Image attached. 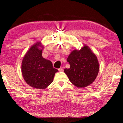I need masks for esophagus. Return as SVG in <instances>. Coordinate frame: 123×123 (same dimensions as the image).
I'll use <instances>...</instances> for the list:
<instances>
[{"mask_svg": "<svg viewBox=\"0 0 123 123\" xmlns=\"http://www.w3.org/2000/svg\"><path fill=\"white\" fill-rule=\"evenodd\" d=\"M58 70H59V71H60V72H62L63 71H64V68H63L62 67L61 68H60L59 69H58Z\"/></svg>", "mask_w": 123, "mask_h": 123, "instance_id": "1", "label": "esophagus"}]
</instances>
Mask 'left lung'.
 <instances>
[{
	"label": "left lung",
	"instance_id": "1",
	"mask_svg": "<svg viewBox=\"0 0 123 123\" xmlns=\"http://www.w3.org/2000/svg\"><path fill=\"white\" fill-rule=\"evenodd\" d=\"M67 61L70 67L64 69L69 80L77 88H85L96 79L99 70L98 58L88 46L80 50H74Z\"/></svg>",
	"mask_w": 123,
	"mask_h": 123
}]
</instances>
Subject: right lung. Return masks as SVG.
Returning <instances> with one entry per match:
<instances>
[{
  "label": "right lung",
  "mask_w": 123,
  "mask_h": 123,
  "mask_svg": "<svg viewBox=\"0 0 123 123\" xmlns=\"http://www.w3.org/2000/svg\"><path fill=\"white\" fill-rule=\"evenodd\" d=\"M43 46L40 42L32 46L27 52L21 63V73L24 79L30 86L44 89L53 82L58 70L52 63L42 56Z\"/></svg>",
  "instance_id": "right-lung-1"
}]
</instances>
